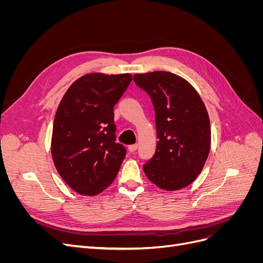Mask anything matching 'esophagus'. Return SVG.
Instances as JSON below:
<instances>
[{
	"label": "esophagus",
	"instance_id": "1",
	"mask_svg": "<svg viewBox=\"0 0 263 263\" xmlns=\"http://www.w3.org/2000/svg\"><path fill=\"white\" fill-rule=\"evenodd\" d=\"M137 144H134V145H130V146H128V150L130 151V153H135V151L137 150Z\"/></svg>",
	"mask_w": 263,
	"mask_h": 263
}]
</instances>
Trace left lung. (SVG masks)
<instances>
[{"mask_svg": "<svg viewBox=\"0 0 263 263\" xmlns=\"http://www.w3.org/2000/svg\"><path fill=\"white\" fill-rule=\"evenodd\" d=\"M134 82L151 99L156 114L157 148L144 164L147 178L174 191L201 173L211 148V124L200 95L184 79L154 71L135 74Z\"/></svg>", "mask_w": 263, "mask_h": 263, "instance_id": "8db88e82", "label": "left lung"}]
</instances>
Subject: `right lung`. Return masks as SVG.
I'll use <instances>...</instances> for the list:
<instances>
[{
    "label": "right lung",
    "instance_id": "add662e5",
    "mask_svg": "<svg viewBox=\"0 0 263 263\" xmlns=\"http://www.w3.org/2000/svg\"><path fill=\"white\" fill-rule=\"evenodd\" d=\"M132 76L90 73L71 85L54 116L51 154L60 177L82 195H97L116 177L126 156L116 142L114 105Z\"/></svg>",
    "mask_w": 263,
    "mask_h": 263
}]
</instances>
